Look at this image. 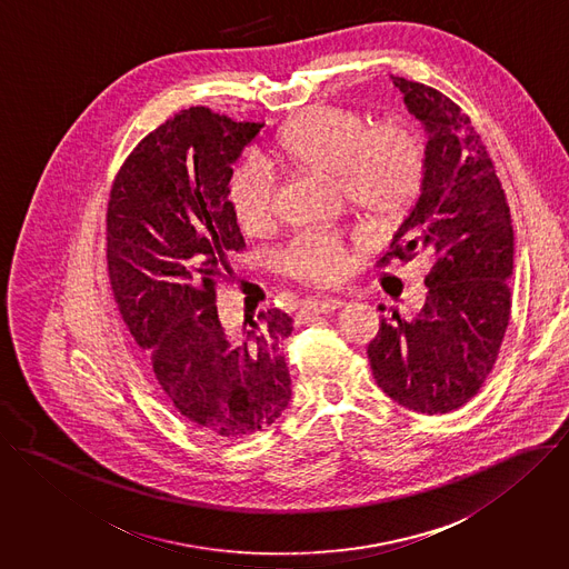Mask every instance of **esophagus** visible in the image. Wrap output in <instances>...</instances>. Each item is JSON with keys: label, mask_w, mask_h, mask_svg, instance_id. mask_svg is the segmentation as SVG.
Wrapping results in <instances>:
<instances>
[{"label": "esophagus", "mask_w": 569, "mask_h": 569, "mask_svg": "<svg viewBox=\"0 0 569 569\" xmlns=\"http://www.w3.org/2000/svg\"><path fill=\"white\" fill-rule=\"evenodd\" d=\"M341 306V299H308V301H303L299 317L301 319H310L315 315H330V312H335Z\"/></svg>", "instance_id": "34e87169"}]
</instances>
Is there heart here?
Wrapping results in <instances>:
<instances>
[{
  "instance_id": "heart-1",
  "label": "heart",
  "mask_w": 569,
  "mask_h": 569,
  "mask_svg": "<svg viewBox=\"0 0 569 569\" xmlns=\"http://www.w3.org/2000/svg\"><path fill=\"white\" fill-rule=\"evenodd\" d=\"M274 151L286 162L337 176L345 200L378 220L409 211L427 178V147L413 124L389 118L369 127L349 108L317 106L295 116L277 133ZM227 198L241 230H261L272 218V171L257 158L241 160L228 176ZM279 263L297 279L332 283L347 257L339 239L303 230L279 250Z\"/></svg>"
}]
</instances>
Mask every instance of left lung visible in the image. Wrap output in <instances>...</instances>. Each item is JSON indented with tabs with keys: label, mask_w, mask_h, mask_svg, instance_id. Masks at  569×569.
Returning a JSON list of instances; mask_svg holds the SVG:
<instances>
[{
	"label": "left lung",
	"mask_w": 569,
	"mask_h": 569,
	"mask_svg": "<svg viewBox=\"0 0 569 569\" xmlns=\"http://www.w3.org/2000/svg\"><path fill=\"white\" fill-rule=\"evenodd\" d=\"M427 140V178L416 207L380 259L431 261L422 310H393L367 356L378 387L398 405L449 413L483 385L510 321L515 232L495 164L470 118L442 92L391 77ZM385 310V308H380Z\"/></svg>",
	"instance_id": "obj_1"
}]
</instances>
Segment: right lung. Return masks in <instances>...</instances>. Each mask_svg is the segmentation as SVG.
I'll return each mask as SVG.
<instances>
[{
  "label": "right lung",
  "instance_id": "add662e5",
  "mask_svg": "<svg viewBox=\"0 0 569 569\" xmlns=\"http://www.w3.org/2000/svg\"><path fill=\"white\" fill-rule=\"evenodd\" d=\"M261 127L182 110L136 144L108 202L118 312L176 411L224 440L263 431L292 396V319L272 308L230 332L216 303L228 254L246 246L228 207L230 164Z\"/></svg>",
  "mask_w": 569,
  "mask_h": 569
}]
</instances>
